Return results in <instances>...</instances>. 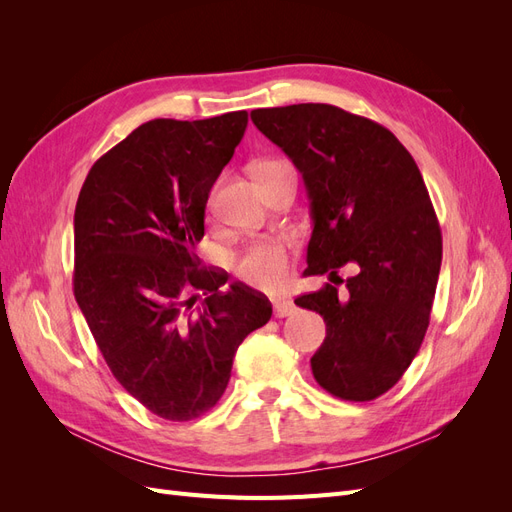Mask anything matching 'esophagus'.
Returning a JSON list of instances; mask_svg holds the SVG:
<instances>
[{
  "label": "esophagus",
  "instance_id": "obj_1",
  "mask_svg": "<svg viewBox=\"0 0 512 512\" xmlns=\"http://www.w3.org/2000/svg\"><path fill=\"white\" fill-rule=\"evenodd\" d=\"M273 309H275L277 318H286V316H292L294 309H297V307H294L292 301H275Z\"/></svg>",
  "mask_w": 512,
  "mask_h": 512
}]
</instances>
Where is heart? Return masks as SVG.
<instances>
[{
	"mask_svg": "<svg viewBox=\"0 0 512 512\" xmlns=\"http://www.w3.org/2000/svg\"><path fill=\"white\" fill-rule=\"evenodd\" d=\"M286 162H262L258 168H275ZM290 258L286 247L275 241H256L239 256L237 271L245 282L258 288H277L288 275Z\"/></svg>",
	"mask_w": 512,
	"mask_h": 512,
	"instance_id": "b5f03b06",
	"label": "heart"
}]
</instances>
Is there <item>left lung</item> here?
<instances>
[{
    "mask_svg": "<svg viewBox=\"0 0 512 512\" xmlns=\"http://www.w3.org/2000/svg\"><path fill=\"white\" fill-rule=\"evenodd\" d=\"M252 121L312 200L305 275L355 269L344 292L324 284L294 299L327 322L314 378L339 399H376L410 367L436 297L442 232L421 170L391 130L331 104L256 108Z\"/></svg>",
    "mask_w": 512,
    "mask_h": 512,
    "instance_id": "1",
    "label": "left lung"
}]
</instances>
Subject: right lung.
<instances>
[{
  "label": "right lung",
  "mask_w": 512,
  "mask_h": 512,
  "mask_svg": "<svg viewBox=\"0 0 512 512\" xmlns=\"http://www.w3.org/2000/svg\"><path fill=\"white\" fill-rule=\"evenodd\" d=\"M245 128V111L147 121L91 166L76 200V303L117 382L166 421L218 404L237 348L271 318L265 294L222 290L228 275L196 256Z\"/></svg>",
  "instance_id": "obj_1"
}]
</instances>
